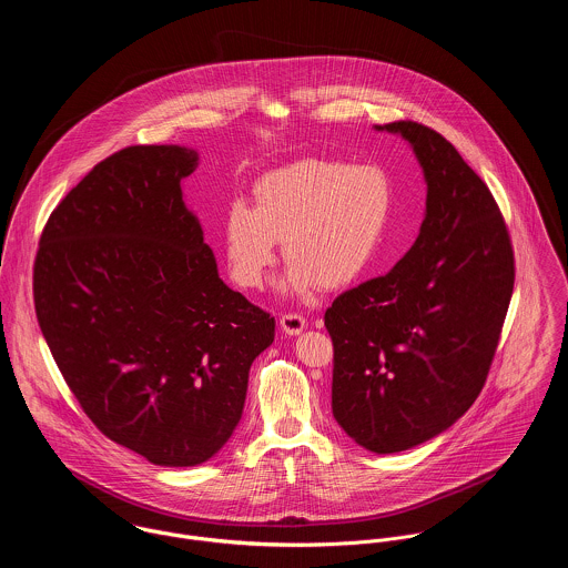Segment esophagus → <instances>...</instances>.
I'll return each mask as SVG.
<instances>
[{"mask_svg": "<svg viewBox=\"0 0 568 568\" xmlns=\"http://www.w3.org/2000/svg\"><path fill=\"white\" fill-rule=\"evenodd\" d=\"M280 325H282V329L286 332V334H300V332H304V327H306V317L302 315V313H286V315H282V320H280Z\"/></svg>", "mask_w": 568, "mask_h": 568, "instance_id": "1", "label": "esophagus"}]
</instances>
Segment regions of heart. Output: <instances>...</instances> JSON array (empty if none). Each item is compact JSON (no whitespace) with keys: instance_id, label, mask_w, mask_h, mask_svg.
Here are the masks:
<instances>
[{"instance_id":"1","label":"heart","mask_w":568,"mask_h":568,"mask_svg":"<svg viewBox=\"0 0 568 568\" xmlns=\"http://www.w3.org/2000/svg\"><path fill=\"white\" fill-rule=\"evenodd\" d=\"M253 207L234 201L223 219L232 280L255 291L275 264L277 244L291 260L284 286L311 295L343 288L372 264L394 205V183L378 163L308 158L262 174Z\"/></svg>"}]
</instances>
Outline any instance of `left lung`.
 Listing matches in <instances>:
<instances>
[{"instance_id": "obj_1", "label": "left lung", "mask_w": 568, "mask_h": 568, "mask_svg": "<svg viewBox=\"0 0 568 568\" xmlns=\"http://www.w3.org/2000/svg\"><path fill=\"white\" fill-rule=\"evenodd\" d=\"M410 142L428 183L417 241L387 273L325 311L332 415L363 448L389 455L446 430L479 398L509 308L516 264L484 179L435 129L385 126Z\"/></svg>"}]
</instances>
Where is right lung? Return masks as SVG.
Segmentation results:
<instances>
[{"mask_svg": "<svg viewBox=\"0 0 568 568\" xmlns=\"http://www.w3.org/2000/svg\"><path fill=\"white\" fill-rule=\"evenodd\" d=\"M181 146H126L50 214L32 271L48 347L93 426L158 466L216 455L243 415L273 317L223 284Z\"/></svg>", "mask_w": 568, "mask_h": 568, "instance_id": "add662e5", "label": "right lung"}]
</instances>
